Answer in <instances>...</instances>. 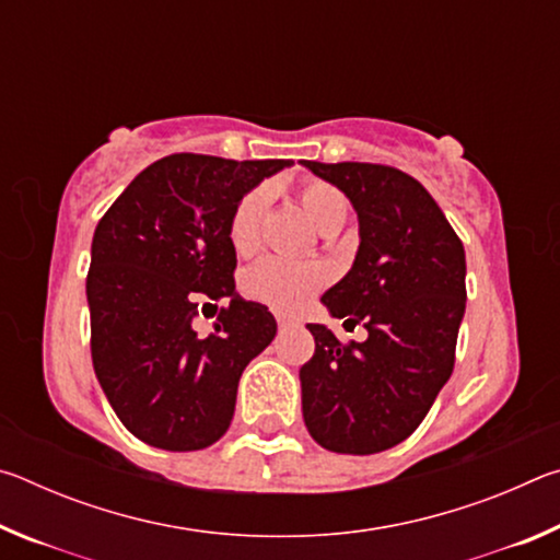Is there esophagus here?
<instances>
[{
    "label": "esophagus",
    "mask_w": 560,
    "mask_h": 560,
    "mask_svg": "<svg viewBox=\"0 0 560 560\" xmlns=\"http://www.w3.org/2000/svg\"><path fill=\"white\" fill-rule=\"evenodd\" d=\"M277 324H279V330H287V328H291V326H293V320L279 314V316H277Z\"/></svg>",
    "instance_id": "esophagus-1"
}]
</instances>
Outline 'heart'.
<instances>
[{"label": "heart", "mask_w": 560, "mask_h": 560, "mask_svg": "<svg viewBox=\"0 0 560 560\" xmlns=\"http://www.w3.org/2000/svg\"><path fill=\"white\" fill-rule=\"evenodd\" d=\"M299 197L308 220L318 232L336 234L346 224L348 197L326 179L306 177L299 185ZM271 187L257 185L236 202L230 220V242L240 254H254L261 242V224L269 212ZM330 281V269L320 261H289L269 257L252 267L244 289L254 301L267 303L281 314H296Z\"/></svg>", "instance_id": "1"}]
</instances>
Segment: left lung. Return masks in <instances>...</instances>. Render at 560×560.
Wrapping results in <instances>:
<instances>
[{
    "label": "left lung",
    "mask_w": 560,
    "mask_h": 560,
    "mask_svg": "<svg viewBox=\"0 0 560 560\" xmlns=\"http://www.w3.org/2000/svg\"><path fill=\"white\" fill-rule=\"evenodd\" d=\"M301 163L358 214L353 267L320 301L334 318L368 328L363 343L343 346L326 326L308 324L316 353L299 373L303 422L324 450L375 454L410 438L450 381L467 303L464 246L402 170Z\"/></svg>",
    "instance_id": "8db88e82"
}]
</instances>
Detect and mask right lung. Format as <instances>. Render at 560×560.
Listing matches in <instances>:
<instances>
[{"label":"right lung","mask_w":560,"mask_h":560,"mask_svg":"<svg viewBox=\"0 0 560 560\" xmlns=\"http://www.w3.org/2000/svg\"><path fill=\"white\" fill-rule=\"evenodd\" d=\"M291 160L175 153L148 165L93 232L86 296L93 371L126 430L167 452L205 450L230 428L244 368L277 336L234 289L236 202ZM226 300L215 334L191 328Z\"/></svg>","instance_id":"obj_1"}]
</instances>
